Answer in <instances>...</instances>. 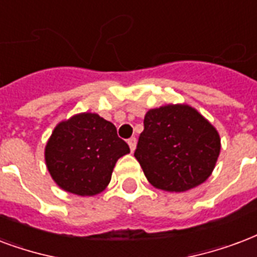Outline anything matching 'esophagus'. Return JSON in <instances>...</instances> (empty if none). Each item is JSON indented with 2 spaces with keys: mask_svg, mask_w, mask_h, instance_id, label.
Returning <instances> with one entry per match:
<instances>
[{
  "mask_svg": "<svg viewBox=\"0 0 257 257\" xmlns=\"http://www.w3.org/2000/svg\"><path fill=\"white\" fill-rule=\"evenodd\" d=\"M136 144H137V142H136V139H135V137H132V139H129L128 140V146H129V148H131V151H135L136 150Z\"/></svg>",
  "mask_w": 257,
  "mask_h": 257,
  "instance_id": "esophagus-1",
  "label": "esophagus"
}]
</instances>
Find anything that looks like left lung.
I'll return each mask as SVG.
<instances>
[{"label": "left lung", "mask_w": 257, "mask_h": 257, "mask_svg": "<svg viewBox=\"0 0 257 257\" xmlns=\"http://www.w3.org/2000/svg\"><path fill=\"white\" fill-rule=\"evenodd\" d=\"M221 150L217 129L186 103L150 109L135 158L156 189L183 193L202 185Z\"/></svg>", "instance_id": "1"}]
</instances>
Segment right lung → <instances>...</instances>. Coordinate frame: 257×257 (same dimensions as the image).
Masks as SVG:
<instances>
[{
	"label": "right lung",
	"instance_id": "1",
	"mask_svg": "<svg viewBox=\"0 0 257 257\" xmlns=\"http://www.w3.org/2000/svg\"><path fill=\"white\" fill-rule=\"evenodd\" d=\"M129 152L110 121L86 111L55 126L44 158L47 170L60 189L93 197L106 189L117 160Z\"/></svg>",
	"mask_w": 257,
	"mask_h": 257
}]
</instances>
